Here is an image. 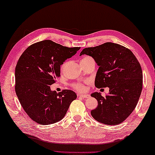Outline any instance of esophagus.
Masks as SVG:
<instances>
[{
	"label": "esophagus",
	"mask_w": 155,
	"mask_h": 155,
	"mask_svg": "<svg viewBox=\"0 0 155 155\" xmlns=\"http://www.w3.org/2000/svg\"><path fill=\"white\" fill-rule=\"evenodd\" d=\"M80 97H82V98H88L90 97V95L88 94H81L80 95Z\"/></svg>",
	"instance_id": "34e87169"
}]
</instances>
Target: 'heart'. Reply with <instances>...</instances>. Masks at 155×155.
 Returning <instances> with one entry per match:
<instances>
[{
	"instance_id": "heart-1",
	"label": "heart",
	"mask_w": 155,
	"mask_h": 155,
	"mask_svg": "<svg viewBox=\"0 0 155 155\" xmlns=\"http://www.w3.org/2000/svg\"><path fill=\"white\" fill-rule=\"evenodd\" d=\"M88 58V57H85L84 58ZM88 81H86V82H75V83H73L72 84V87L75 89L76 91H79V92H82V91H84L86 89V87H85V85L88 84Z\"/></svg>"
}]
</instances>
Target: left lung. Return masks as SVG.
<instances>
[{"instance_id":"obj_1","label":"left lung","mask_w":155,"mask_h":155,"mask_svg":"<svg viewBox=\"0 0 155 155\" xmlns=\"http://www.w3.org/2000/svg\"><path fill=\"white\" fill-rule=\"evenodd\" d=\"M92 57L99 66L95 86L109 88L105 97L95 92L91 96L98 106L91 112L95 120L106 125L122 123L135 108L143 86V73L131 51L113 42L84 49L80 55Z\"/></svg>"}]
</instances>
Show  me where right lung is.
<instances>
[{
    "label": "right lung",
    "instance_id": "1",
    "mask_svg": "<svg viewBox=\"0 0 155 155\" xmlns=\"http://www.w3.org/2000/svg\"><path fill=\"white\" fill-rule=\"evenodd\" d=\"M80 47H67L45 40L30 45L20 55L15 69V91L28 116L41 125H49L64 117L75 92L51 91L60 76V65Z\"/></svg>",
    "mask_w": 155,
    "mask_h": 155
}]
</instances>
